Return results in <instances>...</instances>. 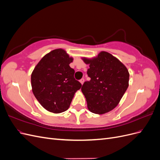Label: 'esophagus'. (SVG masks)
I'll use <instances>...</instances> for the list:
<instances>
[{"mask_svg": "<svg viewBox=\"0 0 160 160\" xmlns=\"http://www.w3.org/2000/svg\"><path fill=\"white\" fill-rule=\"evenodd\" d=\"M80 83L82 84V85H83V83H84V81H85V79H83V78H82L81 79H80Z\"/></svg>", "mask_w": 160, "mask_h": 160, "instance_id": "esophagus-1", "label": "esophagus"}]
</instances>
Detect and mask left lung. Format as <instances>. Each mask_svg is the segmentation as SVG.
<instances>
[{
  "mask_svg": "<svg viewBox=\"0 0 160 160\" xmlns=\"http://www.w3.org/2000/svg\"><path fill=\"white\" fill-rule=\"evenodd\" d=\"M83 61L89 64L91 78L82 85L90 111L103 114L118 105L129 86V74L125 66L110 53L102 51L96 58Z\"/></svg>",
  "mask_w": 160,
  "mask_h": 160,
  "instance_id": "obj_1",
  "label": "left lung"
}]
</instances>
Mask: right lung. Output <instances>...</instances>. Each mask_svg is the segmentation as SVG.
Listing matches in <instances>:
<instances>
[{"label":"right lung","mask_w":160,"mask_h":160,"mask_svg":"<svg viewBox=\"0 0 160 160\" xmlns=\"http://www.w3.org/2000/svg\"><path fill=\"white\" fill-rule=\"evenodd\" d=\"M72 58L61 49L43 57L31 75L33 94L45 109L55 113L69 109L81 83L74 78L75 70L69 64Z\"/></svg>","instance_id":"1"}]
</instances>
